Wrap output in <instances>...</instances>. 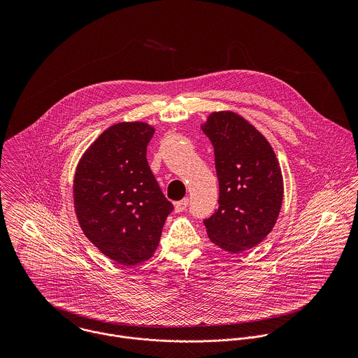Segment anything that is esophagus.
<instances>
[{"mask_svg":"<svg viewBox=\"0 0 358 358\" xmlns=\"http://www.w3.org/2000/svg\"><path fill=\"white\" fill-rule=\"evenodd\" d=\"M189 205V199H183V200H180V201H178V203H175V212H178V213H180V212H183L185 209H186V206Z\"/></svg>","mask_w":358,"mask_h":358,"instance_id":"esophagus-1","label":"esophagus"}]
</instances>
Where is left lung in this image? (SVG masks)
<instances>
[{
  "instance_id": "1",
  "label": "left lung",
  "mask_w": 358,
  "mask_h": 358,
  "mask_svg": "<svg viewBox=\"0 0 358 358\" xmlns=\"http://www.w3.org/2000/svg\"><path fill=\"white\" fill-rule=\"evenodd\" d=\"M201 129L215 152L219 208L204 220L209 240L230 254L260 244L284 200L280 162L268 141L243 115L212 111Z\"/></svg>"
}]
</instances>
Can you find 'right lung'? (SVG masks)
<instances>
[{"label": "right lung", "instance_id": "add662e5", "mask_svg": "<svg viewBox=\"0 0 358 358\" xmlns=\"http://www.w3.org/2000/svg\"><path fill=\"white\" fill-rule=\"evenodd\" d=\"M153 125L122 121L108 127L81 155L73 201L85 237L113 262L135 266L155 254L173 206L148 164Z\"/></svg>", "mask_w": 358, "mask_h": 358}]
</instances>
